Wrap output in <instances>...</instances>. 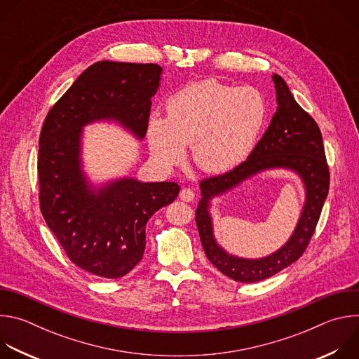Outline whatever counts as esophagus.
<instances>
[{
    "label": "esophagus",
    "instance_id": "34e87169",
    "mask_svg": "<svg viewBox=\"0 0 359 359\" xmlns=\"http://www.w3.org/2000/svg\"><path fill=\"white\" fill-rule=\"evenodd\" d=\"M180 198L183 200V201H191L193 198H194V191L191 190V189H187V187H184V189H182L180 190Z\"/></svg>",
    "mask_w": 359,
    "mask_h": 359
}]
</instances>
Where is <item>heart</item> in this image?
Masks as SVG:
<instances>
[{"label":"heart","instance_id":"obj_1","mask_svg":"<svg viewBox=\"0 0 359 359\" xmlns=\"http://www.w3.org/2000/svg\"><path fill=\"white\" fill-rule=\"evenodd\" d=\"M266 116V100L257 89L204 79L175 92L166 100V119L151 118L147 136L163 166L177 163L183 146L190 144L194 165L217 175L250 155Z\"/></svg>","mask_w":359,"mask_h":359}]
</instances>
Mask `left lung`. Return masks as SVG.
<instances>
[{
  "label": "left lung",
  "instance_id": "obj_1",
  "mask_svg": "<svg viewBox=\"0 0 359 359\" xmlns=\"http://www.w3.org/2000/svg\"><path fill=\"white\" fill-rule=\"evenodd\" d=\"M273 81L277 93V112L247 161L224 175L200 182L203 197L196 209V224L201 245L209 262L220 273L238 283L266 280L301 257L316 231L330 189V168L317 122L297 104L280 75L274 74ZM274 167L291 168L304 182L307 198L299 224L290 240L271 256L257 261L234 258L214 240L208 203L215 195L232 188L247 177Z\"/></svg>",
  "mask_w": 359,
  "mask_h": 359
}]
</instances>
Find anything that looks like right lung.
Returning <instances> with one entry per match:
<instances>
[{
	"label": "right lung",
	"instance_id": "add662e5",
	"mask_svg": "<svg viewBox=\"0 0 359 359\" xmlns=\"http://www.w3.org/2000/svg\"><path fill=\"white\" fill-rule=\"evenodd\" d=\"M161 74L156 64L96 62L57 100L41 129V213L68 259L97 277H123L142 260L146 223L180 187L125 177L92 190L81 170L82 128L112 119L142 139Z\"/></svg>",
	"mask_w": 359,
	"mask_h": 359
}]
</instances>
